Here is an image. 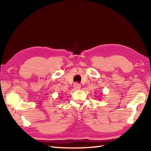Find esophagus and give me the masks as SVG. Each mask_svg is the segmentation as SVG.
<instances>
[{"instance_id":"obj_1","label":"esophagus","mask_w":151,"mask_h":151,"mask_svg":"<svg viewBox=\"0 0 151 151\" xmlns=\"http://www.w3.org/2000/svg\"><path fill=\"white\" fill-rule=\"evenodd\" d=\"M73 87H74V89H76V90H78V89H81V84H79L78 83H75V84H74Z\"/></svg>"}]
</instances>
